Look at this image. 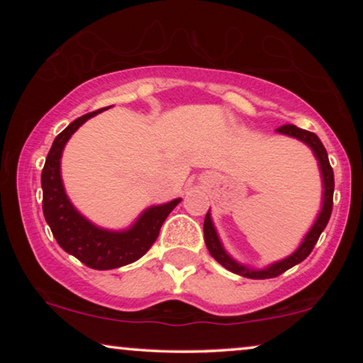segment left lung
Here are the masks:
<instances>
[{
    "mask_svg": "<svg viewBox=\"0 0 363 363\" xmlns=\"http://www.w3.org/2000/svg\"><path fill=\"white\" fill-rule=\"evenodd\" d=\"M276 132L281 133V135L292 137L296 138V140L306 143V145L312 150V153H314L322 178V206L319 215L315 218L314 225H312L311 230L307 231V235L304 236V240L301 241V245L297 246V250L292 252V255L284 257V259L271 262V264L261 267V269L241 264L240 261H236L235 257L225 250V246H223V242L220 240V235H218L215 228V223L211 220V213L208 210L205 216V225H203V233H205V242L210 255L215 257L223 267H226L228 271L235 272V274H240L242 277H250V279H269V277H276L282 274L284 271L291 269L292 266L304 261L306 257L311 255V251L314 250L320 233L325 230L332 213V205H334V203H332V198H334V172H332L329 157H327V150L325 147L322 145L320 138L317 137L315 133L307 132L304 128L292 125V123H287V125L276 128Z\"/></svg>",
    "mask_w": 363,
    "mask_h": 363,
    "instance_id": "left-lung-1",
    "label": "left lung"
}]
</instances>
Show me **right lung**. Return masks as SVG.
<instances>
[{
    "label": "right lung",
    "instance_id": "1",
    "mask_svg": "<svg viewBox=\"0 0 363 363\" xmlns=\"http://www.w3.org/2000/svg\"><path fill=\"white\" fill-rule=\"evenodd\" d=\"M104 111L106 108L89 112L69 123L54 138L41 173L43 213L57 245L86 266L99 271L116 269L140 259L155 242L163 221L182 201V198H175L163 205L148 206L130 226L118 231L97 226L72 205L61 177L64 147L82 123Z\"/></svg>",
    "mask_w": 363,
    "mask_h": 363
}]
</instances>
